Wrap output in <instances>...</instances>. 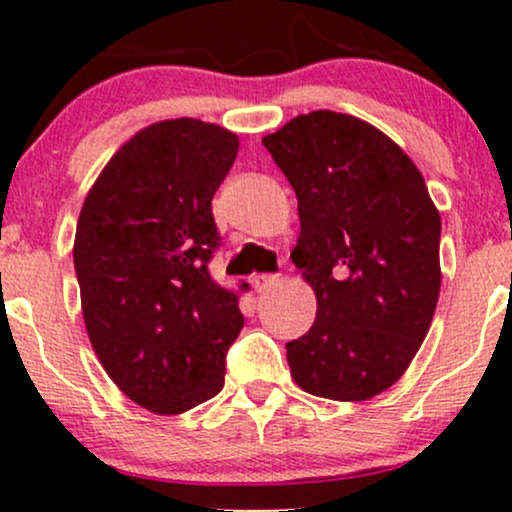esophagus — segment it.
Returning <instances> with one entry per match:
<instances>
[{
  "label": "esophagus",
  "instance_id": "1",
  "mask_svg": "<svg viewBox=\"0 0 512 512\" xmlns=\"http://www.w3.org/2000/svg\"><path fill=\"white\" fill-rule=\"evenodd\" d=\"M276 281H279V276H274V274H252V276H250L252 289H255L257 293H262V291L272 289V286L276 284Z\"/></svg>",
  "mask_w": 512,
  "mask_h": 512
}]
</instances>
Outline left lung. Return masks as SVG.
Segmentation results:
<instances>
[{
	"mask_svg": "<svg viewBox=\"0 0 512 512\" xmlns=\"http://www.w3.org/2000/svg\"><path fill=\"white\" fill-rule=\"evenodd\" d=\"M298 197L291 260L317 298L286 344L310 395L363 402L392 387L426 339L440 293V214L421 170L385 132L313 110L262 139Z\"/></svg>",
	"mask_w": 512,
	"mask_h": 512,
	"instance_id": "8db88e82",
	"label": "left lung"
}]
</instances>
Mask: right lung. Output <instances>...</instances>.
Returning <instances> with one entry per match:
<instances>
[{"mask_svg": "<svg viewBox=\"0 0 512 512\" xmlns=\"http://www.w3.org/2000/svg\"><path fill=\"white\" fill-rule=\"evenodd\" d=\"M238 144L195 117L139 129L105 163L76 223L88 339L110 380L154 414L219 395L226 351L245 325L236 293L209 274L219 245L211 197Z\"/></svg>", "mask_w": 512, "mask_h": 512, "instance_id": "1", "label": "right lung"}]
</instances>
